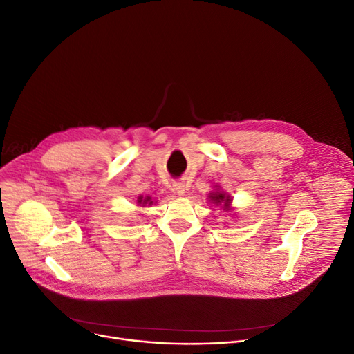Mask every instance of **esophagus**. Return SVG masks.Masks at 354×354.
<instances>
[{
  "instance_id": "34e87169",
  "label": "esophagus",
  "mask_w": 354,
  "mask_h": 354,
  "mask_svg": "<svg viewBox=\"0 0 354 354\" xmlns=\"http://www.w3.org/2000/svg\"><path fill=\"white\" fill-rule=\"evenodd\" d=\"M174 187H175V191L178 192V195H183V194H187V191H188V187H187V183H185V182H175Z\"/></svg>"
}]
</instances>
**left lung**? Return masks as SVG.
Returning a JSON list of instances; mask_svg holds the SVG:
<instances>
[{
  "label": "left lung",
  "mask_w": 354,
  "mask_h": 354,
  "mask_svg": "<svg viewBox=\"0 0 354 354\" xmlns=\"http://www.w3.org/2000/svg\"><path fill=\"white\" fill-rule=\"evenodd\" d=\"M212 198L215 199V202H221V201H224V199H225V196L222 195V194H219V195H216V196H212ZM228 201H230V199H228V196H227V201H225V202L228 203ZM225 207H228V205H225Z\"/></svg>",
  "instance_id": "1"
}]
</instances>
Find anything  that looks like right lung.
<instances>
[{
  "label": "right lung",
  "mask_w": 354,
  "mask_h": 354,
  "mask_svg": "<svg viewBox=\"0 0 354 354\" xmlns=\"http://www.w3.org/2000/svg\"><path fill=\"white\" fill-rule=\"evenodd\" d=\"M143 199H142V196H139V202H142ZM146 202H149V203H152V201H151V198H146L145 201H143V203H146Z\"/></svg>",
  "instance_id": "obj_1"
}]
</instances>
